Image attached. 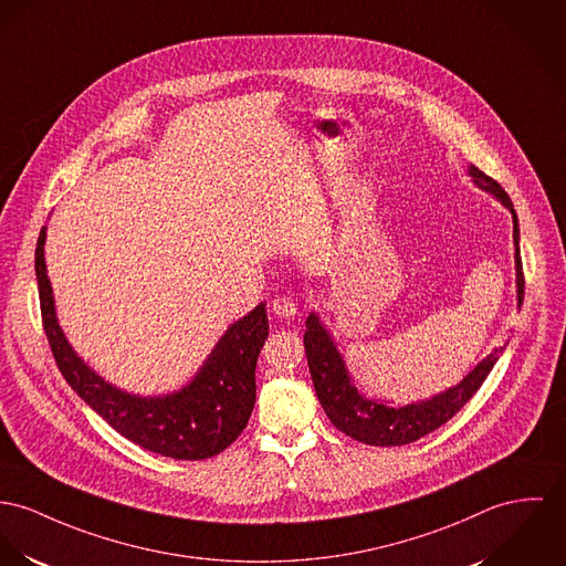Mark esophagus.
Wrapping results in <instances>:
<instances>
[{"instance_id":"34e87169","label":"esophagus","mask_w":566,"mask_h":566,"mask_svg":"<svg viewBox=\"0 0 566 566\" xmlns=\"http://www.w3.org/2000/svg\"><path fill=\"white\" fill-rule=\"evenodd\" d=\"M271 310H273V314H277L282 318H293L297 314V304L293 297H277V300H273Z\"/></svg>"}]
</instances>
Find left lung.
Masks as SVG:
<instances>
[{"label":"left lung","mask_w":566,"mask_h":566,"mask_svg":"<svg viewBox=\"0 0 566 566\" xmlns=\"http://www.w3.org/2000/svg\"><path fill=\"white\" fill-rule=\"evenodd\" d=\"M470 176L484 191L493 193L511 213H513V241H515V269H517V307L523 304V266L520 252V221L513 209L509 193L491 176L480 172L476 166H470ZM305 357L312 375V384L318 396L321 407L325 409L332 424L353 437L355 441L368 446H405L420 437L433 433L446 424L476 391L497 361L502 348H495L486 355L479 366L454 388L441 391L429 400L411 402L407 407H390L384 400H368L350 384L343 355L334 345L327 329L321 325L318 316L312 312L305 321Z\"/></svg>","instance_id":"obj_1"}]
</instances>
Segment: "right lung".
<instances>
[{
  "mask_svg": "<svg viewBox=\"0 0 566 566\" xmlns=\"http://www.w3.org/2000/svg\"><path fill=\"white\" fill-rule=\"evenodd\" d=\"M43 226L36 243V280L44 334L66 384L123 437L144 450L202 461L226 450L248 427L256 402V361L269 336L264 304L232 323L205 366L168 396H135L101 379L73 350L57 325L44 264Z\"/></svg>",
  "mask_w": 566,
  "mask_h": 566,
  "instance_id": "1",
  "label": "right lung"
}]
</instances>
